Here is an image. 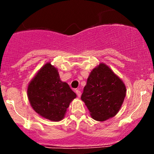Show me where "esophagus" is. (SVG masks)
Masks as SVG:
<instances>
[{
	"label": "esophagus",
	"mask_w": 154,
	"mask_h": 154,
	"mask_svg": "<svg viewBox=\"0 0 154 154\" xmlns=\"http://www.w3.org/2000/svg\"><path fill=\"white\" fill-rule=\"evenodd\" d=\"M75 92H76V93H77V96H78V97L81 96V91H79V90H76Z\"/></svg>",
	"instance_id": "34e87169"
}]
</instances>
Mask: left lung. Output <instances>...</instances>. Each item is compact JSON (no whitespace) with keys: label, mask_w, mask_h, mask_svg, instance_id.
Here are the masks:
<instances>
[{"label":"left lung","mask_w":154,"mask_h":154,"mask_svg":"<svg viewBox=\"0 0 154 154\" xmlns=\"http://www.w3.org/2000/svg\"><path fill=\"white\" fill-rule=\"evenodd\" d=\"M125 95L123 81L106 64L100 63L89 75L81 99L93 119L103 122L119 112Z\"/></svg>","instance_id":"1"}]
</instances>
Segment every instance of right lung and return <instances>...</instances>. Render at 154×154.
I'll use <instances>...</instances> for the list:
<instances>
[{
    "label": "right lung",
    "mask_w": 154,
    "mask_h": 154,
    "mask_svg": "<svg viewBox=\"0 0 154 154\" xmlns=\"http://www.w3.org/2000/svg\"><path fill=\"white\" fill-rule=\"evenodd\" d=\"M27 96L31 106L39 115L59 122L77 95L66 82L61 80L57 68L48 62L29 82Z\"/></svg>",
    "instance_id": "obj_1"
}]
</instances>
